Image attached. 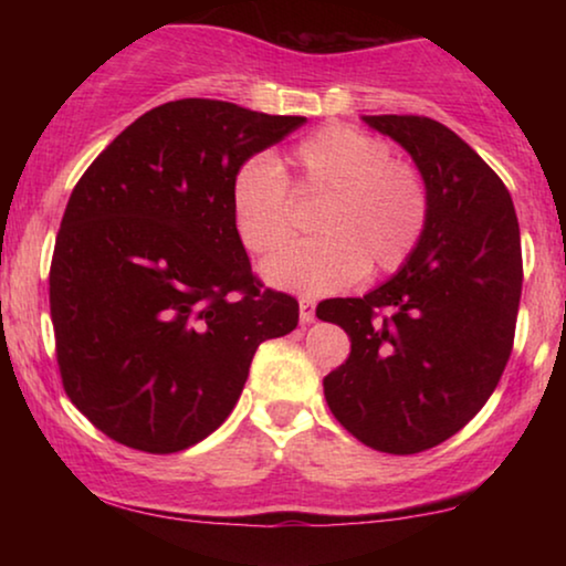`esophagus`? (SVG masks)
Instances as JSON below:
<instances>
[{"label":"esophagus","instance_id":"obj_1","mask_svg":"<svg viewBox=\"0 0 566 566\" xmlns=\"http://www.w3.org/2000/svg\"><path fill=\"white\" fill-rule=\"evenodd\" d=\"M298 319H301V324H312L316 319L312 298H301L298 301Z\"/></svg>","mask_w":566,"mask_h":566}]
</instances>
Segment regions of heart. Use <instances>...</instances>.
<instances>
[{"instance_id":"1","label":"heart","mask_w":566,"mask_h":566,"mask_svg":"<svg viewBox=\"0 0 566 566\" xmlns=\"http://www.w3.org/2000/svg\"><path fill=\"white\" fill-rule=\"evenodd\" d=\"M289 167L301 196H322L312 221L319 237L262 262L265 283L298 296H327L363 273H394L412 258L428 227V188L420 169L394 159L389 142L332 123L293 146ZM231 219L252 254L273 252L289 239L291 192L275 159L254 154L237 167Z\"/></svg>"}]
</instances>
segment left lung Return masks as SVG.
Here are the masks:
<instances>
[{"mask_svg": "<svg viewBox=\"0 0 566 566\" xmlns=\"http://www.w3.org/2000/svg\"><path fill=\"white\" fill-rule=\"evenodd\" d=\"M363 120L409 151L430 213L397 275L363 298L316 308L350 337V358L324 376V397L360 443L409 455L455 436L497 389L521 304V229L505 182L443 123Z\"/></svg>", "mask_w": 566, "mask_h": 566, "instance_id": "8db88e82", "label": "left lung"}]
</instances>
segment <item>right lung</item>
<instances>
[{"instance_id": "add662e5", "label": "right lung", "mask_w": 566, "mask_h": 566, "mask_svg": "<svg viewBox=\"0 0 566 566\" xmlns=\"http://www.w3.org/2000/svg\"><path fill=\"white\" fill-rule=\"evenodd\" d=\"M223 99H175L130 123L69 198L51 322L72 405L107 438L177 453L227 420L260 343L298 301L262 291L231 219L244 159L304 126Z\"/></svg>"}]
</instances>
